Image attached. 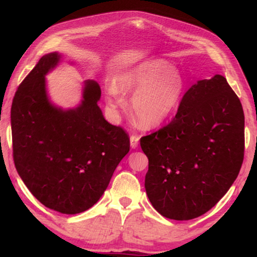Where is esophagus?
Instances as JSON below:
<instances>
[{
    "label": "esophagus",
    "mask_w": 257,
    "mask_h": 257,
    "mask_svg": "<svg viewBox=\"0 0 257 257\" xmlns=\"http://www.w3.org/2000/svg\"><path fill=\"white\" fill-rule=\"evenodd\" d=\"M138 143H139V137L136 135H133L132 137H130V147H132L133 149H136L138 147Z\"/></svg>",
    "instance_id": "esophagus-1"
}]
</instances>
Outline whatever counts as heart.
<instances>
[{
  "label": "heart",
  "mask_w": 257,
  "mask_h": 257,
  "mask_svg": "<svg viewBox=\"0 0 257 257\" xmlns=\"http://www.w3.org/2000/svg\"><path fill=\"white\" fill-rule=\"evenodd\" d=\"M185 83L182 74L165 59H149L119 72L106 92L107 105L117 112L125 107L122 95L134 94L132 110L143 128L166 122L182 99Z\"/></svg>",
  "instance_id": "b5f03b06"
}]
</instances>
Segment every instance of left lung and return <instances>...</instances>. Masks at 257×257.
Listing matches in <instances>:
<instances>
[{
    "mask_svg": "<svg viewBox=\"0 0 257 257\" xmlns=\"http://www.w3.org/2000/svg\"><path fill=\"white\" fill-rule=\"evenodd\" d=\"M149 159L145 188L168 219L187 221L211 210L238 176L244 158V112L221 75L198 80L172 121L140 139Z\"/></svg>",
    "mask_w": 257,
    "mask_h": 257,
    "instance_id": "1",
    "label": "left lung"
}]
</instances>
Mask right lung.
Masks as SVG:
<instances>
[{
	"label": "right lung",
	"mask_w": 257,
	"mask_h": 257,
	"mask_svg": "<svg viewBox=\"0 0 257 257\" xmlns=\"http://www.w3.org/2000/svg\"><path fill=\"white\" fill-rule=\"evenodd\" d=\"M43 56L15 92L11 109L13 158L19 176L48 209L77 214L97 203L130 144L98 106L100 87L84 83L83 99L63 109L48 97L45 76L61 62Z\"/></svg>",
	"instance_id": "obj_1"
}]
</instances>
